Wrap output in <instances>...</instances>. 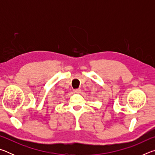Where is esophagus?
Instances as JSON below:
<instances>
[{"instance_id": "esophagus-1", "label": "esophagus", "mask_w": 155, "mask_h": 155, "mask_svg": "<svg viewBox=\"0 0 155 155\" xmlns=\"http://www.w3.org/2000/svg\"><path fill=\"white\" fill-rule=\"evenodd\" d=\"M80 91H81L80 89H75V90H74V91L75 93H79Z\"/></svg>"}]
</instances>
